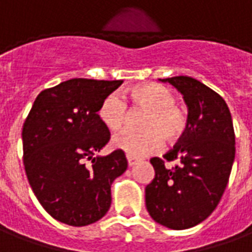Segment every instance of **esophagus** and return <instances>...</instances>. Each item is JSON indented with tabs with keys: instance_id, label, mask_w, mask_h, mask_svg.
<instances>
[{
	"instance_id": "34e87169",
	"label": "esophagus",
	"mask_w": 252,
	"mask_h": 252,
	"mask_svg": "<svg viewBox=\"0 0 252 252\" xmlns=\"http://www.w3.org/2000/svg\"><path fill=\"white\" fill-rule=\"evenodd\" d=\"M126 162H128V166H129V167H132L133 164L136 163V159L132 158V157H126Z\"/></svg>"
}]
</instances>
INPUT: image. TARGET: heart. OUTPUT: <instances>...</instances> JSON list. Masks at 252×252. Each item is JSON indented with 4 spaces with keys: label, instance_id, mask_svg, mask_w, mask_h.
<instances>
[{
    "label": "heart",
    "instance_id": "b5f03b06",
    "mask_svg": "<svg viewBox=\"0 0 252 252\" xmlns=\"http://www.w3.org/2000/svg\"><path fill=\"white\" fill-rule=\"evenodd\" d=\"M133 108L147 112L143 120L144 132H126L113 137L112 147L139 158L160 148L166 142L178 140L188 128V109L175 101L174 93L160 83H143L128 92ZM98 117L110 132H120L128 121V108L120 94H109L101 102Z\"/></svg>",
    "mask_w": 252,
    "mask_h": 252
}]
</instances>
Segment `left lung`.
<instances>
[{
	"mask_svg": "<svg viewBox=\"0 0 252 252\" xmlns=\"http://www.w3.org/2000/svg\"><path fill=\"white\" fill-rule=\"evenodd\" d=\"M174 86L188 105L185 133L163 159L153 158L155 178L146 186L150 216L170 229H186L216 209L235 159L232 117L220 94L191 77L160 79ZM177 161L174 168L164 166Z\"/></svg>",
	"mask_w": 252,
	"mask_h": 252,
	"instance_id": "obj_1",
	"label": "left lung"
}]
</instances>
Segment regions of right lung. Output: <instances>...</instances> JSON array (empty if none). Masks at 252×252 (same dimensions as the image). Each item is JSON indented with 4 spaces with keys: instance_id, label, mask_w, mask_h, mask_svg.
I'll return each instance as SVG.
<instances>
[{
    "instance_id": "1",
    "label": "right lung",
    "mask_w": 252,
    "mask_h": 252,
    "mask_svg": "<svg viewBox=\"0 0 252 252\" xmlns=\"http://www.w3.org/2000/svg\"><path fill=\"white\" fill-rule=\"evenodd\" d=\"M121 83L74 78L43 90L32 105L21 133L25 173L58 221L83 227L109 211L110 186L128 162L119 150L95 155L110 139L98 108Z\"/></svg>"
}]
</instances>
